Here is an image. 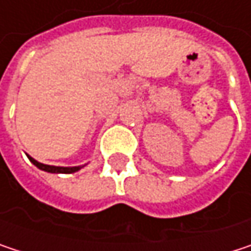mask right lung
<instances>
[{
    "label": "right lung",
    "mask_w": 251,
    "mask_h": 251,
    "mask_svg": "<svg viewBox=\"0 0 251 251\" xmlns=\"http://www.w3.org/2000/svg\"><path fill=\"white\" fill-rule=\"evenodd\" d=\"M28 157V160L37 167V169H40V170H43V172H48V173H56V175H71V173H75L78 170H81L84 166H75V167H59V166H48V164H43V163H39L37 160H34L33 157H30V155H27Z\"/></svg>",
    "instance_id": "right-lung-1"
}]
</instances>
